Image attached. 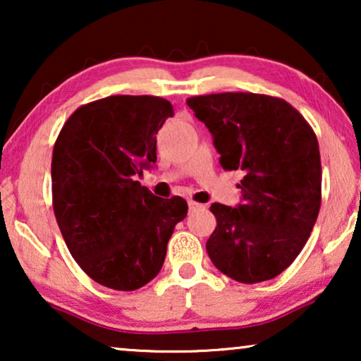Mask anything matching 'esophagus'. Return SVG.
I'll list each match as a JSON object with an SVG mask.
<instances>
[{"instance_id": "esophagus-1", "label": "esophagus", "mask_w": 361, "mask_h": 361, "mask_svg": "<svg viewBox=\"0 0 361 361\" xmlns=\"http://www.w3.org/2000/svg\"><path fill=\"white\" fill-rule=\"evenodd\" d=\"M197 209H202V204H199V202H194V200H189V210H197Z\"/></svg>"}]
</instances>
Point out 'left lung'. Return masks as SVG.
<instances>
[{"mask_svg": "<svg viewBox=\"0 0 361 361\" xmlns=\"http://www.w3.org/2000/svg\"><path fill=\"white\" fill-rule=\"evenodd\" d=\"M214 136L225 171H243V202L212 204L216 226L207 240L212 263L243 284L273 279L309 240L320 202L317 136L293 105L278 97L225 92L187 98Z\"/></svg>", "mask_w": 361, "mask_h": 361, "instance_id": "8db88e82", "label": "left lung"}]
</instances>
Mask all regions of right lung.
<instances>
[{"mask_svg":"<svg viewBox=\"0 0 361 361\" xmlns=\"http://www.w3.org/2000/svg\"><path fill=\"white\" fill-rule=\"evenodd\" d=\"M171 116L161 97H106L78 106L54 145L57 225L83 273L105 288L136 290L154 279L189 210L182 197L161 199L136 180L156 162V135Z\"/></svg>","mask_w":361,"mask_h":361,"instance_id":"1","label":"right lung"}]
</instances>
